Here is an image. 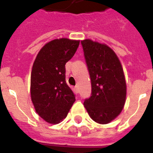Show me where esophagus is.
Masks as SVG:
<instances>
[{
	"mask_svg": "<svg viewBox=\"0 0 153 153\" xmlns=\"http://www.w3.org/2000/svg\"><path fill=\"white\" fill-rule=\"evenodd\" d=\"M75 91H76L77 93H79V91H80V89H79V85H77V86H75Z\"/></svg>",
	"mask_w": 153,
	"mask_h": 153,
	"instance_id": "esophagus-1",
	"label": "esophagus"
}]
</instances>
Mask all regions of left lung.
Returning a JSON list of instances; mask_svg holds the SVG:
<instances>
[{
	"instance_id": "left-lung-1",
	"label": "left lung",
	"mask_w": 153,
	"mask_h": 153,
	"mask_svg": "<svg viewBox=\"0 0 153 153\" xmlns=\"http://www.w3.org/2000/svg\"><path fill=\"white\" fill-rule=\"evenodd\" d=\"M91 80V95L84 106L94 121L108 124L118 116L126 102V83L118 58L105 44L81 41Z\"/></svg>"
}]
</instances>
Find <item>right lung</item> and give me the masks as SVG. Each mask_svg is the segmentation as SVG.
I'll list each match as a JSON object with an SVG mask.
<instances>
[{"mask_svg":"<svg viewBox=\"0 0 153 153\" xmlns=\"http://www.w3.org/2000/svg\"><path fill=\"white\" fill-rule=\"evenodd\" d=\"M79 45V40L54 39L42 48L33 63L31 98L37 114L48 123L64 119L75 102V94L66 82L65 64Z\"/></svg>","mask_w":153,"mask_h":153,"instance_id":"right-lung-1","label":"right lung"}]
</instances>
